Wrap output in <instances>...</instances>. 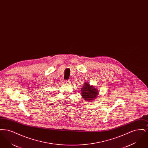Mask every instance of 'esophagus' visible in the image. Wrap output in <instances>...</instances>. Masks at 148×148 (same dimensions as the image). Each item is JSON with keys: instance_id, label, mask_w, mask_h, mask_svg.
I'll use <instances>...</instances> for the list:
<instances>
[{"instance_id": "1", "label": "esophagus", "mask_w": 148, "mask_h": 148, "mask_svg": "<svg viewBox=\"0 0 148 148\" xmlns=\"http://www.w3.org/2000/svg\"><path fill=\"white\" fill-rule=\"evenodd\" d=\"M64 82H65L64 83H65V84H69L70 83H71V80H65Z\"/></svg>"}]
</instances>
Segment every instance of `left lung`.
Wrapping results in <instances>:
<instances>
[{
    "instance_id": "left-lung-1",
    "label": "left lung",
    "mask_w": 148,
    "mask_h": 148,
    "mask_svg": "<svg viewBox=\"0 0 148 148\" xmlns=\"http://www.w3.org/2000/svg\"><path fill=\"white\" fill-rule=\"evenodd\" d=\"M82 96L86 101H91L97 98L99 90L95 86L89 84L87 82L83 84V88H81Z\"/></svg>"
}]
</instances>
